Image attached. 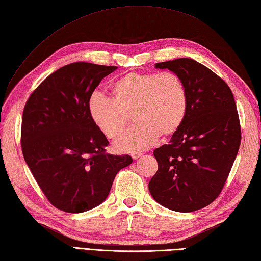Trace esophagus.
<instances>
[{"label":"esophagus","mask_w":261,"mask_h":261,"mask_svg":"<svg viewBox=\"0 0 261 261\" xmlns=\"http://www.w3.org/2000/svg\"><path fill=\"white\" fill-rule=\"evenodd\" d=\"M142 155H143L142 151H133L130 154V156L134 158V160H137V158H139Z\"/></svg>","instance_id":"esophagus-1"}]
</instances>
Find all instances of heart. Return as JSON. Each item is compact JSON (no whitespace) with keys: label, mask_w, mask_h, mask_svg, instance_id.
I'll return each mask as SVG.
<instances>
[{"label":"heart","mask_w":261,"mask_h":261,"mask_svg":"<svg viewBox=\"0 0 261 261\" xmlns=\"http://www.w3.org/2000/svg\"><path fill=\"white\" fill-rule=\"evenodd\" d=\"M112 93L114 98L92 93L87 107L94 124L110 139L122 134L132 112L135 124L115 143L118 151L149 148L160 135H174L185 119L187 91L175 73H127L113 83Z\"/></svg>","instance_id":"heart-1"}]
</instances>
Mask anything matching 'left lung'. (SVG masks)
<instances>
[{
    "label": "left lung",
    "mask_w": 261,
    "mask_h": 261,
    "mask_svg": "<svg viewBox=\"0 0 261 261\" xmlns=\"http://www.w3.org/2000/svg\"><path fill=\"white\" fill-rule=\"evenodd\" d=\"M182 80L187 112L168 144L154 150L158 169L148 184L158 204L180 213L217 198L240 146V122L232 92L217 74L192 59L156 63Z\"/></svg>",
    "instance_id": "8db88e82"
}]
</instances>
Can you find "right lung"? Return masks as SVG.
Returning a JSON list of instances; mask_svg holds the SVG:
<instances>
[{
    "instance_id": "right-lung-1",
    "label": "right lung",
    "mask_w": 261,
    "mask_h": 261,
    "mask_svg": "<svg viewBox=\"0 0 261 261\" xmlns=\"http://www.w3.org/2000/svg\"><path fill=\"white\" fill-rule=\"evenodd\" d=\"M116 66L76 62L37 86L24 106V160L47 200L60 211L83 213L101 204L129 155L106 152V136L88 113V98Z\"/></svg>"
}]
</instances>
